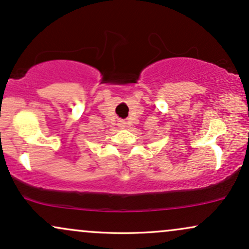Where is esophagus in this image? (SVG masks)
Listing matches in <instances>:
<instances>
[{"label": "esophagus", "mask_w": 249, "mask_h": 249, "mask_svg": "<svg viewBox=\"0 0 249 249\" xmlns=\"http://www.w3.org/2000/svg\"><path fill=\"white\" fill-rule=\"evenodd\" d=\"M124 124H125V123H122V124H121V126H122V127H124V126H125Z\"/></svg>", "instance_id": "1"}]
</instances>
